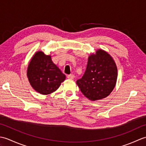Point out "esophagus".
<instances>
[{
	"label": "esophagus",
	"mask_w": 146,
	"mask_h": 146,
	"mask_svg": "<svg viewBox=\"0 0 146 146\" xmlns=\"http://www.w3.org/2000/svg\"><path fill=\"white\" fill-rule=\"evenodd\" d=\"M67 77H68V78H69V79H74V78H75V75H72V74H71V75H68Z\"/></svg>",
	"instance_id": "esophagus-1"
}]
</instances>
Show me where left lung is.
Listing matches in <instances>:
<instances>
[{
    "label": "left lung",
    "instance_id": "obj_1",
    "mask_svg": "<svg viewBox=\"0 0 146 146\" xmlns=\"http://www.w3.org/2000/svg\"><path fill=\"white\" fill-rule=\"evenodd\" d=\"M117 79V68L113 58L106 51L98 49L88 57L85 72L76 84L86 98L95 101L109 95Z\"/></svg>",
    "mask_w": 146,
    "mask_h": 146
}]
</instances>
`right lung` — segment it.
Instances as JSON below:
<instances>
[{"label":"right lung","instance_id":"obj_1","mask_svg":"<svg viewBox=\"0 0 146 146\" xmlns=\"http://www.w3.org/2000/svg\"><path fill=\"white\" fill-rule=\"evenodd\" d=\"M27 76L32 87L42 95H48L60 87L66 76L52 61L50 55L38 51L29 62Z\"/></svg>","mask_w":146,"mask_h":146}]
</instances>
